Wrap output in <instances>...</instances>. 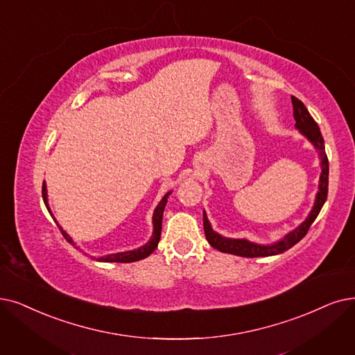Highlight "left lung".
<instances>
[{
	"mask_svg": "<svg viewBox=\"0 0 355 355\" xmlns=\"http://www.w3.org/2000/svg\"><path fill=\"white\" fill-rule=\"evenodd\" d=\"M291 103H293V110H294V119H295V128L299 130L311 144L315 146V148L319 151V159H320V167H322V173L319 179V191L316 193V201L313 208H311L309 217L294 229L290 232L284 239L278 240V242L272 245H258V243H252L246 239H229V237H223L218 233L211 229V224L207 218V214L204 211V232L205 237L208 240V243L218 249L220 252L224 253H232L237 254V257H245V258H261V257H272V254H278L293 248L295 243H299L300 240L307 234L311 223L316 220L319 216V212L328 198V180H329V162H328V155L324 153V144H323V137L320 134V130L315 119L310 116L309 110L303 105L302 101L291 96Z\"/></svg>",
	"mask_w": 355,
	"mask_h": 355,
	"instance_id": "1",
	"label": "left lung"
}]
</instances>
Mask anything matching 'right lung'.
Wrapping results in <instances>:
<instances>
[{
	"instance_id": "1",
	"label": "right lung",
	"mask_w": 355,
	"mask_h": 355,
	"mask_svg": "<svg viewBox=\"0 0 355 355\" xmlns=\"http://www.w3.org/2000/svg\"><path fill=\"white\" fill-rule=\"evenodd\" d=\"M172 193V192H167L163 200L160 201V204L155 207L154 209V214H153V236L150 239V242L146 243L144 246H141L135 250H128V252H121V253H112V254H107V257H101L97 258V261L101 262H121V263H128V262H135V261H139V259H144L147 258L148 254H151L155 248H157L159 245V240H160V236H162V220H163V211H164V207H166V202H167V196ZM42 196H44V202L48 208V211L51 212L49 209V205H48V191H46V185L44 182V185H42ZM56 223V221H55ZM58 224V223H56ZM60 230L62 233V236L67 239V242L71 243L73 246H76V243L73 242V239H71L64 230L62 227L58 224ZM78 249V248H77Z\"/></svg>"
}]
</instances>
